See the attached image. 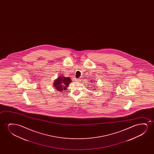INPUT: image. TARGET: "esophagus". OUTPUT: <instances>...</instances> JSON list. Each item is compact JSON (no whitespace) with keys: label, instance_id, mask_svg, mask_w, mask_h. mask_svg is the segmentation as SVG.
Listing matches in <instances>:
<instances>
[{"label":"esophagus","instance_id":"34e87169","mask_svg":"<svg viewBox=\"0 0 154 154\" xmlns=\"http://www.w3.org/2000/svg\"><path fill=\"white\" fill-rule=\"evenodd\" d=\"M74 80L75 82H79V81H80L79 79H77V78H74Z\"/></svg>","mask_w":154,"mask_h":154}]
</instances>
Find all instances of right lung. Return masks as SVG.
Segmentation results:
<instances>
[{"instance_id":"1","label":"right lung","mask_w":154,"mask_h":154,"mask_svg":"<svg viewBox=\"0 0 154 154\" xmlns=\"http://www.w3.org/2000/svg\"><path fill=\"white\" fill-rule=\"evenodd\" d=\"M70 82H72L71 79L69 77H65L63 76H60L57 79L55 80L54 82V87L56 89L59 91H61L67 89L68 86Z\"/></svg>"}]
</instances>
